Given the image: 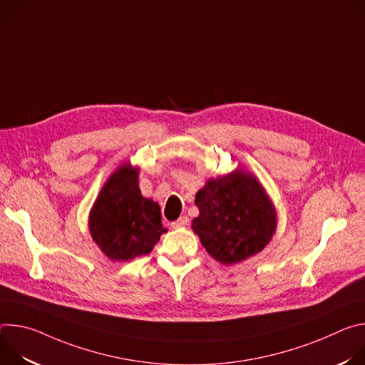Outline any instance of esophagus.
<instances>
[{
  "instance_id": "obj_1",
  "label": "esophagus",
  "mask_w": 365,
  "mask_h": 365,
  "mask_svg": "<svg viewBox=\"0 0 365 365\" xmlns=\"http://www.w3.org/2000/svg\"><path fill=\"white\" fill-rule=\"evenodd\" d=\"M189 225V218L187 217H180L178 221L172 222V228L178 230V228H185Z\"/></svg>"
}]
</instances>
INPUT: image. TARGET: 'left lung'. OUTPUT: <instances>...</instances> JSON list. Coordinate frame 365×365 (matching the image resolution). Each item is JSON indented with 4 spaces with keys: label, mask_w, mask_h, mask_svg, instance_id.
<instances>
[{
    "label": "left lung",
    "mask_w": 365,
    "mask_h": 365,
    "mask_svg": "<svg viewBox=\"0 0 365 365\" xmlns=\"http://www.w3.org/2000/svg\"><path fill=\"white\" fill-rule=\"evenodd\" d=\"M199 215L192 230L212 258L235 264L263 251L277 228L274 203L248 170L207 179L195 195Z\"/></svg>",
    "instance_id": "obj_1"
}]
</instances>
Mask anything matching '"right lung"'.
<instances>
[{"label": "right lung", "instance_id": "1", "mask_svg": "<svg viewBox=\"0 0 365 365\" xmlns=\"http://www.w3.org/2000/svg\"><path fill=\"white\" fill-rule=\"evenodd\" d=\"M140 168L121 163L103 183L88 218L92 240L111 262L148 254L168 230L158 202L141 195Z\"/></svg>", "mask_w": 365, "mask_h": 365}]
</instances>
